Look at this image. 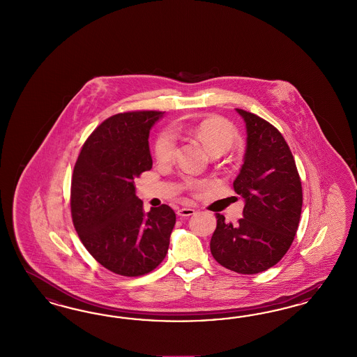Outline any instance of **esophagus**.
<instances>
[{
	"instance_id": "1",
	"label": "esophagus",
	"mask_w": 357,
	"mask_h": 357,
	"mask_svg": "<svg viewBox=\"0 0 357 357\" xmlns=\"http://www.w3.org/2000/svg\"><path fill=\"white\" fill-rule=\"evenodd\" d=\"M195 213V209L192 208H181L178 209V216L181 217H188L192 216Z\"/></svg>"
}]
</instances>
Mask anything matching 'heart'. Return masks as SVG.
I'll return each mask as SVG.
<instances>
[{
    "instance_id": "heart-1",
    "label": "heart",
    "mask_w": 357,
    "mask_h": 357,
    "mask_svg": "<svg viewBox=\"0 0 357 357\" xmlns=\"http://www.w3.org/2000/svg\"><path fill=\"white\" fill-rule=\"evenodd\" d=\"M176 130L187 136L195 137L204 145L206 151L212 153H225L229 151L238 137L236 127L227 120L218 116H208L196 121L182 123ZM176 149V135L172 128L163 130L154 145V154L160 161H169L173 158ZM200 190V185H195Z\"/></svg>"
}]
</instances>
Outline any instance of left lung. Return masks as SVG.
<instances>
[{
	"label": "left lung",
	"mask_w": 357,
	"mask_h": 357,
	"mask_svg": "<svg viewBox=\"0 0 357 357\" xmlns=\"http://www.w3.org/2000/svg\"><path fill=\"white\" fill-rule=\"evenodd\" d=\"M246 123V151L233 187L245 200L243 217L217 213L213 258L225 268L254 275L275 266L292 245L303 208V187L282 135L255 114L236 108Z\"/></svg>",
	"instance_id": "8db88e82"
}]
</instances>
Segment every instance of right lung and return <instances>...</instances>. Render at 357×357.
Returning a JSON list of instances; mask_svg holds the SVG:
<instances>
[{
	"label": "right lung",
	"mask_w": 357,
	"mask_h": 357,
	"mask_svg": "<svg viewBox=\"0 0 357 357\" xmlns=\"http://www.w3.org/2000/svg\"><path fill=\"white\" fill-rule=\"evenodd\" d=\"M160 111H132L105 120L85 141L70 187L78 237L105 268L136 278L166 257L175 212L166 204L145 212L135 179L151 170L149 132Z\"/></svg>",
	"instance_id": "obj_1"
}]
</instances>
